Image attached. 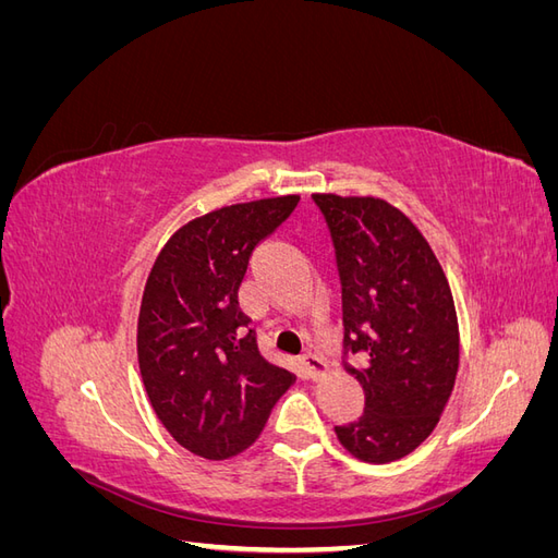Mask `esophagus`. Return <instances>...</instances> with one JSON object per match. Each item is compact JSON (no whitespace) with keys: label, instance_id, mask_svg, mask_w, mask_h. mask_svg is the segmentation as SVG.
Returning <instances> with one entry per match:
<instances>
[{"label":"esophagus","instance_id":"1","mask_svg":"<svg viewBox=\"0 0 558 558\" xmlns=\"http://www.w3.org/2000/svg\"><path fill=\"white\" fill-rule=\"evenodd\" d=\"M298 365H300L302 373H305V375H307V377H312V379L324 377V373H326V365H324V361H320L318 356H314V353H305V356H300Z\"/></svg>","mask_w":558,"mask_h":558}]
</instances>
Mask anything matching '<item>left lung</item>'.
Masks as SVG:
<instances>
[{"mask_svg": "<svg viewBox=\"0 0 558 558\" xmlns=\"http://www.w3.org/2000/svg\"><path fill=\"white\" fill-rule=\"evenodd\" d=\"M324 211L342 283L347 365L365 393L337 440L365 463L412 453L440 421L459 373V318L440 260L421 230L381 197L312 195Z\"/></svg>", "mask_w": 558, "mask_h": 558, "instance_id": "8db88e82", "label": "left lung"}]
</instances>
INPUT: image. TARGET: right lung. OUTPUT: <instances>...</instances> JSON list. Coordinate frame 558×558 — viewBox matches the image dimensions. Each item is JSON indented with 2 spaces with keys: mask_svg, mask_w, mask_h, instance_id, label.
I'll use <instances>...</instances> for the list:
<instances>
[{
  "mask_svg": "<svg viewBox=\"0 0 558 558\" xmlns=\"http://www.w3.org/2000/svg\"><path fill=\"white\" fill-rule=\"evenodd\" d=\"M279 195L214 209L181 226L150 267L137 356L150 404L174 440L209 461L256 442L295 377L267 363L238 291L269 232L298 207Z\"/></svg>",
  "mask_w": 558,
  "mask_h": 558,
  "instance_id": "1",
  "label": "right lung"
}]
</instances>
